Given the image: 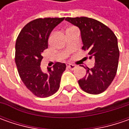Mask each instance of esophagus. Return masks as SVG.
I'll return each instance as SVG.
<instances>
[{"instance_id": "34e87169", "label": "esophagus", "mask_w": 129, "mask_h": 129, "mask_svg": "<svg viewBox=\"0 0 129 129\" xmlns=\"http://www.w3.org/2000/svg\"><path fill=\"white\" fill-rule=\"evenodd\" d=\"M67 68H69V69H70V70H75V69L77 67V66H76V65H75V64H70V63H67Z\"/></svg>"}]
</instances>
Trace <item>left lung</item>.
<instances>
[{"mask_svg":"<svg viewBox=\"0 0 129 129\" xmlns=\"http://www.w3.org/2000/svg\"><path fill=\"white\" fill-rule=\"evenodd\" d=\"M68 22L80 30L83 47L95 65L87 70L86 75L79 80L82 90L92 95L104 92L111 85L118 69L119 49L118 40L109 28L95 19L87 17L66 18Z\"/></svg>","mask_w":129,"mask_h":129,"instance_id":"obj_1","label":"left lung"}]
</instances>
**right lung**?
<instances>
[{"label": "right lung", "instance_id": "add662e5", "mask_svg": "<svg viewBox=\"0 0 129 129\" xmlns=\"http://www.w3.org/2000/svg\"><path fill=\"white\" fill-rule=\"evenodd\" d=\"M64 18H37L27 23L19 34L16 42L15 62L21 80L30 91L39 98L54 94L59 88L64 63L57 62L42 72V52L48 48V39L52 30Z\"/></svg>", "mask_w": 129, "mask_h": 129}]
</instances>
